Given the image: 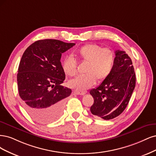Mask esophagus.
<instances>
[{"instance_id": "1", "label": "esophagus", "mask_w": 156, "mask_h": 156, "mask_svg": "<svg viewBox=\"0 0 156 156\" xmlns=\"http://www.w3.org/2000/svg\"><path fill=\"white\" fill-rule=\"evenodd\" d=\"M74 93H76L78 95H84L86 92L85 91H75Z\"/></svg>"}]
</instances>
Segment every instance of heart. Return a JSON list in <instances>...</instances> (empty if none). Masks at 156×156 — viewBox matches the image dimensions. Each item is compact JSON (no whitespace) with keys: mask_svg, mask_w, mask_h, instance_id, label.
Returning a JSON list of instances; mask_svg holds the SVG:
<instances>
[{"mask_svg":"<svg viewBox=\"0 0 156 156\" xmlns=\"http://www.w3.org/2000/svg\"><path fill=\"white\" fill-rule=\"evenodd\" d=\"M77 56L84 63H87L85 76H80L68 82L70 87L77 91H85L97 82H102L111 74L115 62V54L111 48H103L95 43H89L80 47L76 52ZM64 74L74 76L77 73L75 59L67 57L62 63Z\"/></svg>","mask_w":156,"mask_h":156,"instance_id":"heart-1","label":"heart"}]
</instances>
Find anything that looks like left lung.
I'll use <instances>...</instances> for the list:
<instances>
[{
	"label": "left lung",
	"instance_id": "obj_1",
	"mask_svg": "<svg viewBox=\"0 0 156 156\" xmlns=\"http://www.w3.org/2000/svg\"><path fill=\"white\" fill-rule=\"evenodd\" d=\"M135 81L131 58L126 52L116 51L111 74L99 86L89 92L94 98L90 109L91 113L104 120L119 116L128 104Z\"/></svg>",
	"mask_w": 156,
	"mask_h": 156
}]
</instances>
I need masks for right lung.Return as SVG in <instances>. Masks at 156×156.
<instances>
[{
  "label": "right lung",
  "instance_id": "add662e5",
  "mask_svg": "<svg viewBox=\"0 0 156 156\" xmlns=\"http://www.w3.org/2000/svg\"><path fill=\"white\" fill-rule=\"evenodd\" d=\"M75 43L57 39L39 40L26 49L20 62L17 84L19 96L28 113L39 123H49L61 116L65 98L71 89L61 84L65 78L62 54Z\"/></svg>",
  "mask_w": 156,
  "mask_h": 156
}]
</instances>
